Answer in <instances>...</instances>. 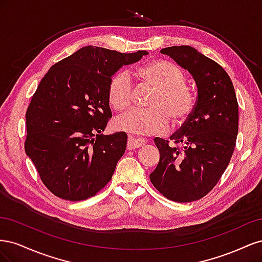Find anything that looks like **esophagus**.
<instances>
[{
    "instance_id": "obj_1",
    "label": "esophagus",
    "mask_w": 262,
    "mask_h": 262,
    "mask_svg": "<svg viewBox=\"0 0 262 262\" xmlns=\"http://www.w3.org/2000/svg\"><path fill=\"white\" fill-rule=\"evenodd\" d=\"M145 144V141L143 139H137L130 137L128 140V144H126V148L128 149H137L139 147H142Z\"/></svg>"
}]
</instances>
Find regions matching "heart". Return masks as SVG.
<instances>
[{"label": "heart", "mask_w": 262, "mask_h": 262, "mask_svg": "<svg viewBox=\"0 0 262 262\" xmlns=\"http://www.w3.org/2000/svg\"><path fill=\"white\" fill-rule=\"evenodd\" d=\"M142 84L153 90L146 100L145 110H131L118 117V130L136 134H153L162 131L168 121L172 126L184 124L194 109L192 92L185 84V75L173 63L153 60L138 69ZM132 85L124 73H117L109 80L107 98L116 112H124L131 106Z\"/></svg>", "instance_id": "b5f03b06"}]
</instances>
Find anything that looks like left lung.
I'll use <instances>...</instances> for the list:
<instances>
[{"label": "left lung", "instance_id": "8db88e82", "mask_svg": "<svg viewBox=\"0 0 262 262\" xmlns=\"http://www.w3.org/2000/svg\"><path fill=\"white\" fill-rule=\"evenodd\" d=\"M192 75L198 97L192 115L168 140L155 138L160 162L150 182L165 198L191 202L207 195L231 161L238 133V102L219 63L190 46L161 50Z\"/></svg>", "mask_w": 262, "mask_h": 262}]
</instances>
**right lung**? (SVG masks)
I'll return each instance as SVG.
<instances>
[{"instance_id": "add662e5", "label": "right lung", "mask_w": 262, "mask_h": 262, "mask_svg": "<svg viewBox=\"0 0 262 262\" xmlns=\"http://www.w3.org/2000/svg\"><path fill=\"white\" fill-rule=\"evenodd\" d=\"M147 53L83 47L55 63L39 83L26 112L25 152L54 195L85 200L112 179L128 137L101 133L113 116L108 83L121 67Z\"/></svg>"}]
</instances>
